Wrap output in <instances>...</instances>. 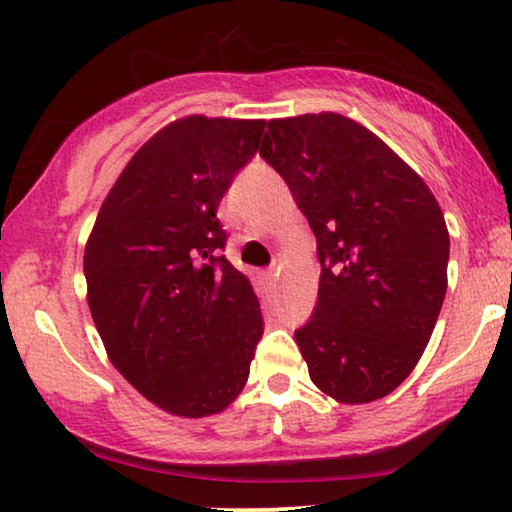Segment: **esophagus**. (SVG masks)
I'll return each instance as SVG.
<instances>
[{"instance_id":"obj_1","label":"esophagus","mask_w":512,"mask_h":512,"mask_svg":"<svg viewBox=\"0 0 512 512\" xmlns=\"http://www.w3.org/2000/svg\"><path fill=\"white\" fill-rule=\"evenodd\" d=\"M265 277H268V279H277V272H275V270H268V272H265Z\"/></svg>"}]
</instances>
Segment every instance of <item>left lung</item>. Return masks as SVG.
Listing matches in <instances>:
<instances>
[{
	"label": "left lung",
	"instance_id": "obj_1",
	"mask_svg": "<svg viewBox=\"0 0 512 512\" xmlns=\"http://www.w3.org/2000/svg\"><path fill=\"white\" fill-rule=\"evenodd\" d=\"M261 156L317 237V307L296 331L312 382L338 403L384 398L422 359L445 300L438 200L380 137L333 111L272 118Z\"/></svg>",
	"mask_w": 512,
	"mask_h": 512
}]
</instances>
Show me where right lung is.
I'll list each match as a JSON object with an SVG mask.
<instances>
[{
  "label": "right lung",
  "mask_w": 512,
  "mask_h": 512,
  "mask_svg": "<svg viewBox=\"0 0 512 512\" xmlns=\"http://www.w3.org/2000/svg\"><path fill=\"white\" fill-rule=\"evenodd\" d=\"M263 128L200 114L165 125L125 165L86 242L88 307L109 361L170 415H216L249 380L261 305L216 256V209Z\"/></svg>",
  "instance_id": "obj_1"
}]
</instances>
